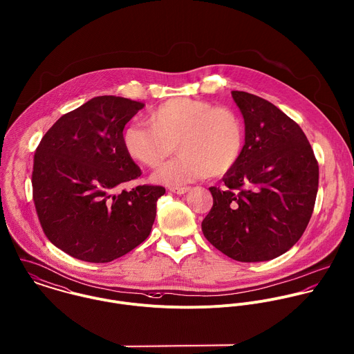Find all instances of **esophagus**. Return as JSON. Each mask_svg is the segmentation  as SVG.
<instances>
[{
  "label": "esophagus",
  "mask_w": 354,
  "mask_h": 354,
  "mask_svg": "<svg viewBox=\"0 0 354 354\" xmlns=\"http://www.w3.org/2000/svg\"><path fill=\"white\" fill-rule=\"evenodd\" d=\"M190 190V187H169V192L171 193H175V194H186L187 192Z\"/></svg>",
  "instance_id": "esophagus-1"
}]
</instances>
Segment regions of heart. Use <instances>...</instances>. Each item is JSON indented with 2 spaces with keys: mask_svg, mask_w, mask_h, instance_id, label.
Masks as SVG:
<instances>
[{
  "mask_svg": "<svg viewBox=\"0 0 354 354\" xmlns=\"http://www.w3.org/2000/svg\"><path fill=\"white\" fill-rule=\"evenodd\" d=\"M149 123H131L122 136L127 154L157 167L175 151L180 157L153 172L151 180L182 186L205 176H221L239 161L245 130L238 113L208 101L172 98L147 115Z\"/></svg>",
  "mask_w": 354,
  "mask_h": 354,
  "instance_id": "heart-1",
  "label": "heart"
}]
</instances>
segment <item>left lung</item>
I'll use <instances>...</instances> for the list:
<instances>
[{
    "mask_svg": "<svg viewBox=\"0 0 354 354\" xmlns=\"http://www.w3.org/2000/svg\"><path fill=\"white\" fill-rule=\"evenodd\" d=\"M245 122L238 164L211 187L203 232L213 246L242 263L279 257L304 234L313 212L319 165L301 127L270 101L232 91Z\"/></svg>",
    "mask_w": 354,
    "mask_h": 354,
    "instance_id": "1",
    "label": "left lung"
}]
</instances>
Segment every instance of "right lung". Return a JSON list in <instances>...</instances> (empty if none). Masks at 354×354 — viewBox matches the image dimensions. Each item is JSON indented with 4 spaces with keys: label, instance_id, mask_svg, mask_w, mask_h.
<instances>
[{
    "label": "right lung",
    "instance_id": "add662e5",
    "mask_svg": "<svg viewBox=\"0 0 354 354\" xmlns=\"http://www.w3.org/2000/svg\"><path fill=\"white\" fill-rule=\"evenodd\" d=\"M143 106L124 97H94L62 116L35 150L32 198L41 225L77 260L113 261L150 234L165 189L143 185L118 193L141 175L122 136Z\"/></svg>",
    "mask_w": 354,
    "mask_h": 354
}]
</instances>
